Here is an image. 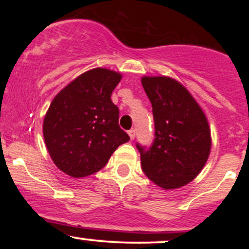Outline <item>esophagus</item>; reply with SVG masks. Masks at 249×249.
I'll return each mask as SVG.
<instances>
[{
    "instance_id": "1",
    "label": "esophagus",
    "mask_w": 249,
    "mask_h": 249,
    "mask_svg": "<svg viewBox=\"0 0 249 249\" xmlns=\"http://www.w3.org/2000/svg\"><path fill=\"white\" fill-rule=\"evenodd\" d=\"M128 136H130L131 141H133L134 137H136V130H133V128H131V130L128 131Z\"/></svg>"
}]
</instances>
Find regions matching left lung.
<instances>
[{
  "label": "left lung",
  "instance_id": "1",
  "mask_svg": "<svg viewBox=\"0 0 249 249\" xmlns=\"http://www.w3.org/2000/svg\"><path fill=\"white\" fill-rule=\"evenodd\" d=\"M142 84L154 122L152 144H136L142 172L165 190L184 186L198 176L210 154L206 117L186 89L170 77H142Z\"/></svg>",
  "mask_w": 249,
  "mask_h": 249
}]
</instances>
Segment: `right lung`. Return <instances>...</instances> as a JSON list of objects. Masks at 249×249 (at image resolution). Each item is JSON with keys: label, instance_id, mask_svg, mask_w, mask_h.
<instances>
[{"label": "right lung", "instance_id": "add662e5", "mask_svg": "<svg viewBox=\"0 0 249 249\" xmlns=\"http://www.w3.org/2000/svg\"><path fill=\"white\" fill-rule=\"evenodd\" d=\"M121 78L102 68L87 71L51 102L43 123L45 145L56 166L70 177L98 172L116 148L130 141L111 101Z\"/></svg>", "mask_w": 249, "mask_h": 249}]
</instances>
